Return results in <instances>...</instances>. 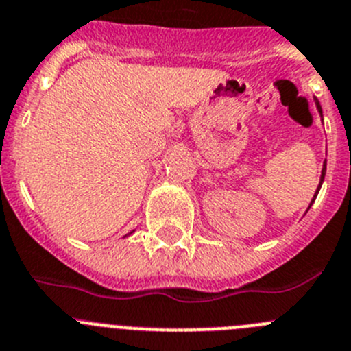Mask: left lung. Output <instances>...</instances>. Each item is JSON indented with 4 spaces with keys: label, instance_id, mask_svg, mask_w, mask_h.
<instances>
[{
    "label": "left lung",
    "instance_id": "left-lung-1",
    "mask_svg": "<svg viewBox=\"0 0 351 351\" xmlns=\"http://www.w3.org/2000/svg\"><path fill=\"white\" fill-rule=\"evenodd\" d=\"M315 106H317V109H319L320 116H322V107H320V104H319V100H317V98H315ZM326 165H327V162H324V168H322V175H320V183H319V189H317V192H315V195H313V199H312V202H310V206H312V204H313V201H315L317 194H319V191H320V186H322V182H324V176H326ZM310 206H308V209H310Z\"/></svg>",
    "mask_w": 351,
    "mask_h": 351
}]
</instances>
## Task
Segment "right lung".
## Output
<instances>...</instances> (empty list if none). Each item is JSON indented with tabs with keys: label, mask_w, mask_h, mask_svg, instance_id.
Listing matches in <instances>:
<instances>
[{
	"label": "right lung",
	"mask_w": 351,
	"mask_h": 351,
	"mask_svg": "<svg viewBox=\"0 0 351 351\" xmlns=\"http://www.w3.org/2000/svg\"><path fill=\"white\" fill-rule=\"evenodd\" d=\"M130 234H131V232H130Z\"/></svg>",
	"instance_id": "obj_1"
}]
</instances>
